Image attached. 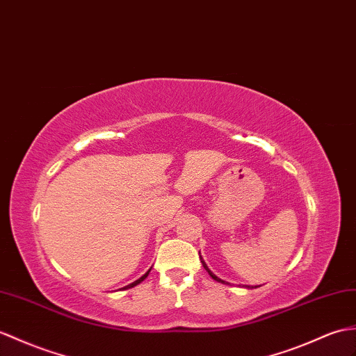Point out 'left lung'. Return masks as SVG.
<instances>
[{
    "label": "left lung",
    "instance_id": "8db88e82",
    "mask_svg": "<svg viewBox=\"0 0 356 356\" xmlns=\"http://www.w3.org/2000/svg\"><path fill=\"white\" fill-rule=\"evenodd\" d=\"M200 261H202V264H203V267H204V270L206 271H208L209 273V276L213 279V280H217V282H221V284H226V285H229V282H226V280H222V279H220L218 276H216V275H213V273L209 270V267L208 266H206V262H204V259L202 258V256H200ZM244 288H258V286H250V285H243Z\"/></svg>",
    "mask_w": 356,
    "mask_h": 356
}]
</instances>
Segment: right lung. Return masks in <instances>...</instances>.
I'll return each mask as SVG.
<instances>
[{
    "mask_svg": "<svg viewBox=\"0 0 356 356\" xmlns=\"http://www.w3.org/2000/svg\"><path fill=\"white\" fill-rule=\"evenodd\" d=\"M150 270H152V268H150ZM150 270H148V271L145 273V275H144V276H140L139 279H136V280H135V282H131V284H129L127 286H124V288H122V290H129V288H134V286H136L138 284H140V282H143V280H144V279H145V277L148 276V273H150Z\"/></svg>",
    "mask_w": 356,
    "mask_h": 356,
    "instance_id": "1",
    "label": "right lung"
}]
</instances>
